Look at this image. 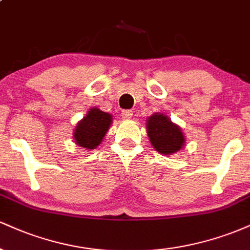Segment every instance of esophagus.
<instances>
[{
	"label": "esophagus",
	"mask_w": 250,
	"mask_h": 250,
	"mask_svg": "<svg viewBox=\"0 0 250 250\" xmlns=\"http://www.w3.org/2000/svg\"><path fill=\"white\" fill-rule=\"evenodd\" d=\"M121 116L123 117V120H130L131 116H133V111H131V110H123Z\"/></svg>",
	"instance_id": "obj_1"
}]
</instances>
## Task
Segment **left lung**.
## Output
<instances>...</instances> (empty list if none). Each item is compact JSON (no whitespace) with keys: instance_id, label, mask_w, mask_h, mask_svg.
<instances>
[{"instance_id":"1","label":"left lung","mask_w":250,"mask_h":250,"mask_svg":"<svg viewBox=\"0 0 250 250\" xmlns=\"http://www.w3.org/2000/svg\"><path fill=\"white\" fill-rule=\"evenodd\" d=\"M151 146L162 155H173L185 147L186 136L180 125H175L166 114L155 113L146 122Z\"/></svg>"}]
</instances>
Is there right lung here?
I'll use <instances>...</instances> for the list:
<instances>
[{
  "mask_svg": "<svg viewBox=\"0 0 250 250\" xmlns=\"http://www.w3.org/2000/svg\"><path fill=\"white\" fill-rule=\"evenodd\" d=\"M113 123V116L101 109L90 108L74 129V142L84 149H95L101 145Z\"/></svg>",
  "mask_w": 250,
  "mask_h": 250,
  "instance_id": "right-lung-1",
  "label": "right lung"
}]
</instances>
